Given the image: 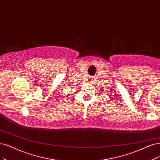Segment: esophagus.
<instances>
[{
	"label": "esophagus",
	"instance_id": "1",
	"mask_svg": "<svg viewBox=\"0 0 160 160\" xmlns=\"http://www.w3.org/2000/svg\"><path fill=\"white\" fill-rule=\"evenodd\" d=\"M88 80V83H92V80H93V79H92V78H90V79H88V80Z\"/></svg>",
	"mask_w": 160,
	"mask_h": 160
}]
</instances>
